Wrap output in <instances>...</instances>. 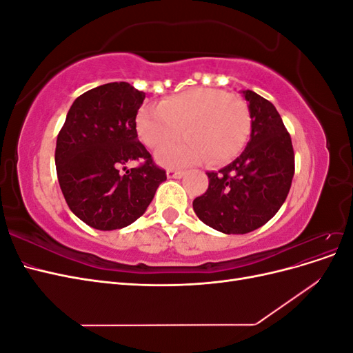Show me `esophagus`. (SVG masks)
Listing matches in <instances>:
<instances>
[{"label":"esophagus","mask_w":353,"mask_h":353,"mask_svg":"<svg viewBox=\"0 0 353 353\" xmlns=\"http://www.w3.org/2000/svg\"><path fill=\"white\" fill-rule=\"evenodd\" d=\"M166 176L170 179V178H174V179H179V178H183L184 176V172L183 170H175V169H168L166 170Z\"/></svg>","instance_id":"esophagus-1"}]
</instances>
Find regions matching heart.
<instances>
[{
    "instance_id": "heart-1",
    "label": "heart",
    "mask_w": 353,
    "mask_h": 353,
    "mask_svg": "<svg viewBox=\"0 0 353 353\" xmlns=\"http://www.w3.org/2000/svg\"><path fill=\"white\" fill-rule=\"evenodd\" d=\"M137 132L150 148L176 138L156 153L168 168L190 166L209 159L222 165L236 159L248 144L252 117L248 104L237 94L216 88H190L169 95L159 104L144 105L137 114Z\"/></svg>"
}]
</instances>
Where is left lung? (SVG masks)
I'll list each match as a JSON object with an SVG mask.
<instances>
[{"label":"left lung","instance_id":"8db88e82","mask_svg":"<svg viewBox=\"0 0 353 353\" xmlns=\"http://www.w3.org/2000/svg\"><path fill=\"white\" fill-rule=\"evenodd\" d=\"M252 117L244 152L218 172H208L209 188L193 209L201 222L223 234H245L265 225L290 191L294 152L274 104L250 90L241 91Z\"/></svg>","mask_w":353,"mask_h":353}]
</instances>
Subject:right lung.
Here are the masks:
<instances>
[{"label":"right lung","instance_id":"add662e5","mask_svg":"<svg viewBox=\"0 0 353 353\" xmlns=\"http://www.w3.org/2000/svg\"><path fill=\"white\" fill-rule=\"evenodd\" d=\"M145 99L128 82L92 88L73 101L56 145V169L70 210L87 225H131L150 205L166 172L138 140L135 117ZM131 159L138 168L120 174ZM126 168H123L125 170Z\"/></svg>","mask_w":353,"mask_h":353}]
</instances>
